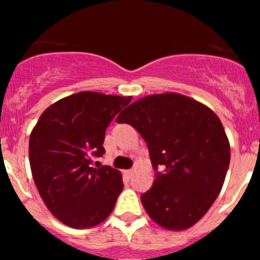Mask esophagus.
<instances>
[{
  "label": "esophagus",
  "mask_w": 260,
  "mask_h": 260,
  "mask_svg": "<svg viewBox=\"0 0 260 260\" xmlns=\"http://www.w3.org/2000/svg\"><path fill=\"white\" fill-rule=\"evenodd\" d=\"M125 176L130 178V177L133 176V169H127V171H125Z\"/></svg>",
  "instance_id": "34e87169"
}]
</instances>
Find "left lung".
<instances>
[{
  "label": "left lung",
  "mask_w": 260,
  "mask_h": 260,
  "mask_svg": "<svg viewBox=\"0 0 260 260\" xmlns=\"http://www.w3.org/2000/svg\"><path fill=\"white\" fill-rule=\"evenodd\" d=\"M117 122L132 125L148 147L155 181L141 201L151 219L171 231L199 221L221 191L231 161L219 117L187 96L162 93L133 103Z\"/></svg>",
  "instance_id": "8db88e82"
}]
</instances>
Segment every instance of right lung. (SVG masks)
Wrapping results in <instances>:
<instances>
[{
	"instance_id": "1",
	"label": "right lung",
	"mask_w": 260,
	"mask_h": 260,
	"mask_svg": "<svg viewBox=\"0 0 260 260\" xmlns=\"http://www.w3.org/2000/svg\"><path fill=\"white\" fill-rule=\"evenodd\" d=\"M132 96L78 92L41 114L29 137V165L48 210L71 228H91L113 211L122 177L109 165L91 167L105 153V130Z\"/></svg>"
}]
</instances>
